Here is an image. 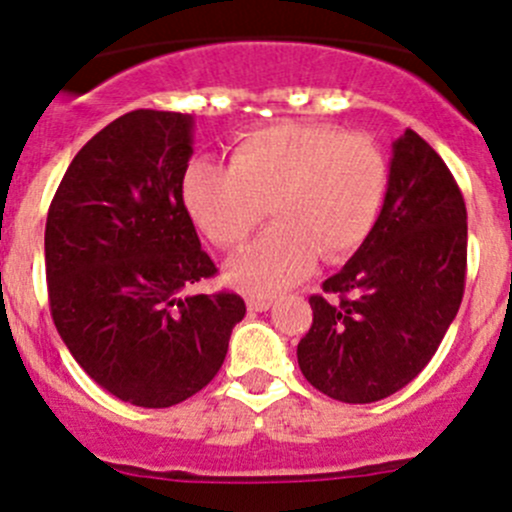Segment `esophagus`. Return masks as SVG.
Segmentation results:
<instances>
[{"label": "esophagus", "mask_w": 512, "mask_h": 512, "mask_svg": "<svg viewBox=\"0 0 512 512\" xmlns=\"http://www.w3.org/2000/svg\"><path fill=\"white\" fill-rule=\"evenodd\" d=\"M272 307V297H265V294H250L247 297V309L250 312H267Z\"/></svg>", "instance_id": "esophagus-1"}]
</instances>
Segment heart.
Returning <instances> with one entry per match:
<instances>
[{"instance_id": "b5f03b06", "label": "heart", "mask_w": 512, "mask_h": 512, "mask_svg": "<svg viewBox=\"0 0 512 512\" xmlns=\"http://www.w3.org/2000/svg\"><path fill=\"white\" fill-rule=\"evenodd\" d=\"M386 183V158L369 136L280 121L245 133L230 165L193 160L183 203L220 250L240 247L270 205L275 225L227 265V280L272 294L307 275L319 252L324 260L354 252L374 230Z\"/></svg>"}]
</instances>
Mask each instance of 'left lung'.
I'll use <instances>...</instances> for the list:
<instances>
[{
    "mask_svg": "<svg viewBox=\"0 0 512 512\" xmlns=\"http://www.w3.org/2000/svg\"><path fill=\"white\" fill-rule=\"evenodd\" d=\"M468 215L441 156L406 128L384 208L352 260L312 294L297 344L304 379L344 404L404 389L436 354L466 289Z\"/></svg>",
    "mask_w": 512,
    "mask_h": 512,
    "instance_id": "left-lung-1",
    "label": "left lung"
}]
</instances>
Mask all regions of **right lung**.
I'll return each mask as SVG.
<instances>
[{
	"mask_svg": "<svg viewBox=\"0 0 512 512\" xmlns=\"http://www.w3.org/2000/svg\"><path fill=\"white\" fill-rule=\"evenodd\" d=\"M195 121L138 108L71 160L44 232L49 307L101 389L143 409L198 394L245 317L235 292H183L218 275L183 203Z\"/></svg>",
	"mask_w": 512,
	"mask_h": 512,
	"instance_id": "obj_1",
	"label": "right lung"
}]
</instances>
